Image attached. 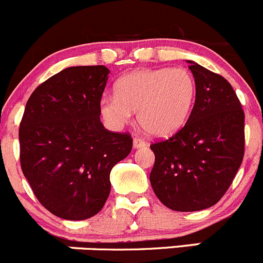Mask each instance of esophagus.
Returning a JSON list of instances; mask_svg holds the SVG:
<instances>
[{"mask_svg":"<svg viewBox=\"0 0 263 263\" xmlns=\"http://www.w3.org/2000/svg\"><path fill=\"white\" fill-rule=\"evenodd\" d=\"M145 140H143L142 138L139 137H135L134 139H133V147L134 148H142V147H145Z\"/></svg>","mask_w":263,"mask_h":263,"instance_id":"esophagus-1","label":"esophagus"}]
</instances>
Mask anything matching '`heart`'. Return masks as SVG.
I'll list each match as a JSON object with an SVG mask.
<instances>
[{
  "label": "heart",
  "mask_w": 263,
  "mask_h": 263,
  "mask_svg": "<svg viewBox=\"0 0 263 263\" xmlns=\"http://www.w3.org/2000/svg\"><path fill=\"white\" fill-rule=\"evenodd\" d=\"M197 85L185 69L137 70L121 78L115 96H106L100 111L106 123L121 128L138 112L139 125L148 134L166 137L181 128L191 115Z\"/></svg>",
  "instance_id": "1"
}]
</instances>
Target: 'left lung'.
I'll return each mask as SVG.
<instances>
[{"mask_svg": "<svg viewBox=\"0 0 263 263\" xmlns=\"http://www.w3.org/2000/svg\"><path fill=\"white\" fill-rule=\"evenodd\" d=\"M188 62L197 85L188 121L171 138L151 144L153 192L166 207L180 212L216 204L244 156V112L233 87L221 75Z\"/></svg>", "mask_w": 263, "mask_h": 263, "instance_id": "1", "label": "left lung"}]
</instances>
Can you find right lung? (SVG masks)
Instances as JSON below:
<instances>
[{
  "mask_svg": "<svg viewBox=\"0 0 263 263\" xmlns=\"http://www.w3.org/2000/svg\"><path fill=\"white\" fill-rule=\"evenodd\" d=\"M110 70L72 66L35 88L19 129L20 163L44 209L65 220H85L102 210L110 173L130 153V134L101 123L100 102Z\"/></svg>",
  "mask_w": 263,
  "mask_h": 263,
  "instance_id": "add662e5",
  "label": "right lung"
}]
</instances>
